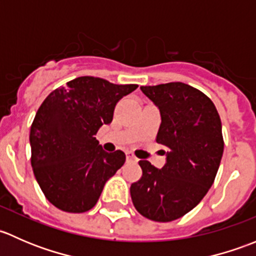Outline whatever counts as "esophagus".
I'll use <instances>...</instances> for the list:
<instances>
[{
    "instance_id": "esophagus-1",
    "label": "esophagus",
    "mask_w": 256,
    "mask_h": 256,
    "mask_svg": "<svg viewBox=\"0 0 256 256\" xmlns=\"http://www.w3.org/2000/svg\"><path fill=\"white\" fill-rule=\"evenodd\" d=\"M126 158H128V161H138L132 152H126Z\"/></svg>"
}]
</instances>
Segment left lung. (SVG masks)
I'll use <instances>...</instances> for the list:
<instances>
[{"label":"left lung","instance_id":"1","mask_svg":"<svg viewBox=\"0 0 256 256\" xmlns=\"http://www.w3.org/2000/svg\"><path fill=\"white\" fill-rule=\"evenodd\" d=\"M161 114L156 141L168 148L161 170L141 160L142 176L130 187L141 216L171 222L192 210L212 187L223 156L222 122L200 90L174 82L141 86Z\"/></svg>","mask_w":256,"mask_h":256}]
</instances>
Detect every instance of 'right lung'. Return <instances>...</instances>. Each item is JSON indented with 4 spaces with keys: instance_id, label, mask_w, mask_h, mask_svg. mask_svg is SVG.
<instances>
[{
    "instance_id": "obj_1",
    "label": "right lung",
    "mask_w": 256,
    "mask_h": 256,
    "mask_svg": "<svg viewBox=\"0 0 256 256\" xmlns=\"http://www.w3.org/2000/svg\"><path fill=\"white\" fill-rule=\"evenodd\" d=\"M136 88L79 76L42 102L30 126V164L54 207L88 212L96 204L106 180L125 164L122 151L108 154L94 136L112 122L118 100Z\"/></svg>"
}]
</instances>
